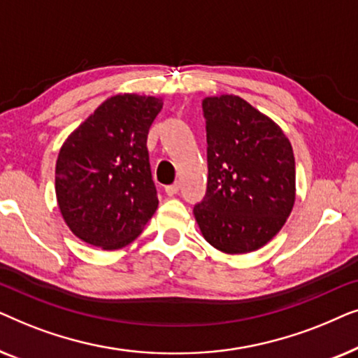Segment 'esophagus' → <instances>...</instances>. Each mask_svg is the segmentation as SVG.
Here are the masks:
<instances>
[{
	"mask_svg": "<svg viewBox=\"0 0 358 358\" xmlns=\"http://www.w3.org/2000/svg\"><path fill=\"white\" fill-rule=\"evenodd\" d=\"M179 189H180V185H179L178 182H176V184L166 185V187H164V192H166V195H169V197H174V195L179 192Z\"/></svg>",
	"mask_w": 358,
	"mask_h": 358,
	"instance_id": "obj_1",
	"label": "esophagus"
}]
</instances>
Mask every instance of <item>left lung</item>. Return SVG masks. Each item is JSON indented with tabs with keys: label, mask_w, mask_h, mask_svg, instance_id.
Wrapping results in <instances>:
<instances>
[{
	"label": "left lung",
	"mask_w": 358,
	"mask_h": 358,
	"mask_svg": "<svg viewBox=\"0 0 358 358\" xmlns=\"http://www.w3.org/2000/svg\"><path fill=\"white\" fill-rule=\"evenodd\" d=\"M207 192L194 207L203 238L227 254L267 244L295 203V156L280 127L234 94L202 101Z\"/></svg>",
	"instance_id": "left-lung-1"
}]
</instances>
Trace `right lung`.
<instances>
[{"label": "right lung", "mask_w": 358, "mask_h": 358, "mask_svg": "<svg viewBox=\"0 0 358 358\" xmlns=\"http://www.w3.org/2000/svg\"><path fill=\"white\" fill-rule=\"evenodd\" d=\"M161 109V97L112 96L62 145L57 202L81 241L104 251L120 249L153 217L158 197L146 138Z\"/></svg>", "instance_id": "obj_1"}]
</instances>
